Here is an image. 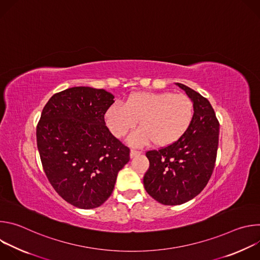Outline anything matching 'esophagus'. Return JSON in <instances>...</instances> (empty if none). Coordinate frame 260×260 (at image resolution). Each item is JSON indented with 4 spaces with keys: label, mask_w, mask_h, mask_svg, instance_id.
Listing matches in <instances>:
<instances>
[{
    "label": "esophagus",
    "mask_w": 260,
    "mask_h": 260,
    "mask_svg": "<svg viewBox=\"0 0 260 260\" xmlns=\"http://www.w3.org/2000/svg\"><path fill=\"white\" fill-rule=\"evenodd\" d=\"M141 152L139 150H136V149H132L131 150V157H135L137 155H139Z\"/></svg>",
    "instance_id": "34e87169"
}]
</instances>
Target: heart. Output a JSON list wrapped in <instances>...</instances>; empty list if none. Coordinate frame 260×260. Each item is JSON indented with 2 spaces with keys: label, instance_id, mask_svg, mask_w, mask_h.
Listing matches in <instances>:
<instances>
[{
  "label": "heart",
  "instance_id": "b5f03b06",
  "mask_svg": "<svg viewBox=\"0 0 260 260\" xmlns=\"http://www.w3.org/2000/svg\"><path fill=\"white\" fill-rule=\"evenodd\" d=\"M106 123L115 137L122 138L139 121V128L129 138L131 143L143 145L152 141L166 147L181 139L193 119V105L185 94L172 92H136L124 105L111 106L105 115Z\"/></svg>",
  "mask_w": 260,
  "mask_h": 260
}]
</instances>
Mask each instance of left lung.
Wrapping results in <instances>:
<instances>
[{
  "label": "left lung",
  "instance_id": "left-lung-1",
  "mask_svg": "<svg viewBox=\"0 0 260 260\" xmlns=\"http://www.w3.org/2000/svg\"><path fill=\"white\" fill-rule=\"evenodd\" d=\"M193 102V119L184 136L172 145L146 152L149 169L144 187L162 205H181L208 184L216 162L219 121L210 102L188 86L177 83Z\"/></svg>",
  "mask_w": 260,
  "mask_h": 260
}]
</instances>
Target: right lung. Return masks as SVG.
<instances>
[{"label": "right lung", "instance_id": "obj_1", "mask_svg": "<svg viewBox=\"0 0 260 260\" xmlns=\"http://www.w3.org/2000/svg\"><path fill=\"white\" fill-rule=\"evenodd\" d=\"M105 89L79 86L54 93L37 124V146L46 177L69 204L93 209L114 189L129 148L106 126L114 103Z\"/></svg>", "mask_w": 260, "mask_h": 260}]
</instances>
